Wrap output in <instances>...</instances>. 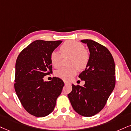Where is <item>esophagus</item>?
Listing matches in <instances>:
<instances>
[{
  "label": "esophagus",
  "instance_id": "1",
  "mask_svg": "<svg viewBox=\"0 0 131 131\" xmlns=\"http://www.w3.org/2000/svg\"><path fill=\"white\" fill-rule=\"evenodd\" d=\"M64 84H65L66 85H67V84H70V83H69V81H64Z\"/></svg>",
  "mask_w": 131,
  "mask_h": 131
}]
</instances>
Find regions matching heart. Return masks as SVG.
<instances>
[{
    "label": "heart",
    "mask_w": 131,
    "mask_h": 131,
    "mask_svg": "<svg viewBox=\"0 0 131 131\" xmlns=\"http://www.w3.org/2000/svg\"><path fill=\"white\" fill-rule=\"evenodd\" d=\"M63 57L71 56L69 62L70 67H62L56 71L55 75L62 80H70L77 73V70H83L86 68L90 59L89 52L85 50L81 43L75 41H67L60 47ZM50 59L54 67L58 68L61 65L62 56L58 51H54L50 54Z\"/></svg>",
    "instance_id": "heart-1"
}]
</instances>
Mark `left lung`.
<instances>
[{"instance_id": "left-lung-1", "label": "left lung", "mask_w": 131, "mask_h": 131, "mask_svg": "<svg viewBox=\"0 0 131 131\" xmlns=\"http://www.w3.org/2000/svg\"><path fill=\"white\" fill-rule=\"evenodd\" d=\"M81 41L88 45L90 52L88 65L79 75L85 84H72L68 98L75 112L84 117H92L103 109L115 88V62L104 46L90 39Z\"/></svg>"}]
</instances>
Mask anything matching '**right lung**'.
Segmentation results:
<instances>
[{
    "instance_id": "1",
    "label": "right lung",
    "mask_w": 131,
    "mask_h": 131,
    "mask_svg": "<svg viewBox=\"0 0 131 131\" xmlns=\"http://www.w3.org/2000/svg\"><path fill=\"white\" fill-rule=\"evenodd\" d=\"M62 42L36 40L24 48L16 60V93L24 109L35 117L52 112L64 85L59 78L53 77L51 81L43 78L52 73L50 56Z\"/></svg>"
}]
</instances>
